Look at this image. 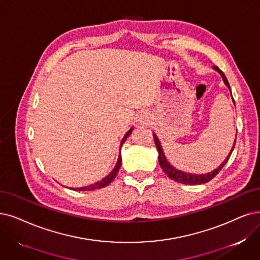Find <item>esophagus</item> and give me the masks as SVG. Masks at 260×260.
Masks as SVG:
<instances>
[{"mask_svg":"<svg viewBox=\"0 0 260 260\" xmlns=\"http://www.w3.org/2000/svg\"><path fill=\"white\" fill-rule=\"evenodd\" d=\"M140 122L142 124H148L150 122V117L148 114H142V115L140 116Z\"/></svg>","mask_w":260,"mask_h":260,"instance_id":"obj_1","label":"esophagus"}]
</instances>
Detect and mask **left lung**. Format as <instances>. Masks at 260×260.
Segmentation results:
<instances>
[{"mask_svg": "<svg viewBox=\"0 0 260 260\" xmlns=\"http://www.w3.org/2000/svg\"><path fill=\"white\" fill-rule=\"evenodd\" d=\"M213 68L220 72V75L222 76L225 84L228 86V88L231 89V86H230V83H228L225 75L223 74V71L217 67V66H213ZM232 91V90H231ZM234 100V99H233ZM153 139H154V143H155V146H157V149H158V152H159V163L161 165V168L163 170V172L169 176V178H171L172 180H175L176 182H179V183H182V184H202V183H206L210 181L211 179H213L215 176L220 173V171L223 169V166L227 163L228 159H230L231 154L235 148V144L233 146V149L231 151V153L228 154V157L226 158V160L222 163V165H220L219 168H217L216 170H214L213 172L211 173H208V174H203V175H193V174H188V173H184V172H181V171H178L176 170L174 166H172L168 160H166L165 155L163 153V150H162V147L160 145V142L158 140V138L154 136L153 134ZM235 143H236V140H235Z\"/></svg>", "mask_w": 260, "mask_h": 260, "instance_id": "obj_1", "label": "left lung"}]
</instances>
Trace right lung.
Wrapping results in <instances>:
<instances>
[{
  "label": "right lung",
  "instance_id": "1",
  "mask_svg": "<svg viewBox=\"0 0 260 260\" xmlns=\"http://www.w3.org/2000/svg\"><path fill=\"white\" fill-rule=\"evenodd\" d=\"M131 132H132V129H130V130L126 133V136L123 137V139H122V141H121V145L124 143V141L127 140V138L130 136ZM120 165H121V157H120V154H119V158H118V161H117L116 166H115V168H114V170L112 171V173H110L106 178H103L102 180L96 182L95 184H91V185H88V186H83V188H78V189H75V188H74L72 190H75V191H91V190L105 188V186L109 185V184L114 180V178L116 177V175H117V173H118V171H119Z\"/></svg>",
  "mask_w": 260,
  "mask_h": 260
}]
</instances>
